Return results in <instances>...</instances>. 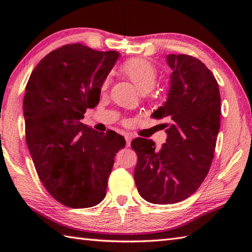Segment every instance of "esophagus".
<instances>
[{
	"label": "esophagus",
	"instance_id": "esophagus-1",
	"mask_svg": "<svg viewBox=\"0 0 252 252\" xmlns=\"http://www.w3.org/2000/svg\"><path fill=\"white\" fill-rule=\"evenodd\" d=\"M125 138H126V147H130L132 136H131L130 134H126V135H125Z\"/></svg>",
	"mask_w": 252,
	"mask_h": 252
}]
</instances>
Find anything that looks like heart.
Segmentation results:
<instances>
[{"mask_svg": "<svg viewBox=\"0 0 252 252\" xmlns=\"http://www.w3.org/2000/svg\"><path fill=\"white\" fill-rule=\"evenodd\" d=\"M121 73L134 84L136 90L142 93H148L154 89L157 80V70L151 62L144 58H133L126 61L120 67ZM104 87H106V83Z\"/></svg>", "mask_w": 252, "mask_h": 252, "instance_id": "b5f03b06", "label": "heart"}]
</instances>
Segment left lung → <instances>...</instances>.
Wrapping results in <instances>:
<instances>
[{"mask_svg": "<svg viewBox=\"0 0 252 252\" xmlns=\"http://www.w3.org/2000/svg\"><path fill=\"white\" fill-rule=\"evenodd\" d=\"M170 74L167 100L153 117L168 118L167 140L160 149L136 137L134 181L140 195L156 205L176 203L199 189L207 176L220 130L221 96L212 72L189 55H167Z\"/></svg>", "mask_w": 252, "mask_h": 252, "instance_id": "8db88e82", "label": "left lung"}]
</instances>
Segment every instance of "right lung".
<instances>
[{"mask_svg":"<svg viewBox=\"0 0 252 252\" xmlns=\"http://www.w3.org/2000/svg\"><path fill=\"white\" fill-rule=\"evenodd\" d=\"M120 53L68 44L33 69L24 97L26 142L46 190L63 206L82 209L106 196L116 154L126 140L80 121L98 104L100 88Z\"/></svg>","mask_w":252,"mask_h":252,"instance_id":"1","label":"right lung"}]
</instances>
